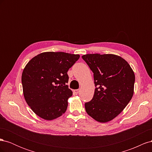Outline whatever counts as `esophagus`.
Wrapping results in <instances>:
<instances>
[{
  "label": "esophagus",
  "mask_w": 152,
  "mask_h": 152,
  "mask_svg": "<svg viewBox=\"0 0 152 152\" xmlns=\"http://www.w3.org/2000/svg\"><path fill=\"white\" fill-rule=\"evenodd\" d=\"M79 91H80V90L79 89H75V90H73V92H74V93H75V94H78L79 93Z\"/></svg>",
  "instance_id": "esophagus-1"
}]
</instances>
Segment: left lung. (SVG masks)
Masks as SVG:
<instances>
[{
  "label": "left lung",
  "mask_w": 152,
  "mask_h": 152,
  "mask_svg": "<svg viewBox=\"0 0 152 152\" xmlns=\"http://www.w3.org/2000/svg\"><path fill=\"white\" fill-rule=\"evenodd\" d=\"M94 73V96L85 103L87 113L105 123L118 115L134 94L135 75L125 59L112 54H87L82 56Z\"/></svg>",
  "instance_id": "obj_1"
}]
</instances>
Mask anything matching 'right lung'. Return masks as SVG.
<instances>
[{"label":"right lung","instance_id":"obj_1","mask_svg":"<svg viewBox=\"0 0 152 152\" xmlns=\"http://www.w3.org/2000/svg\"><path fill=\"white\" fill-rule=\"evenodd\" d=\"M80 55L63 52L42 53L26 64L21 82L26 103L36 115L52 121L66 112L72 91L66 85L67 72Z\"/></svg>","mask_w":152,"mask_h":152}]
</instances>
